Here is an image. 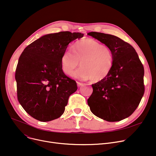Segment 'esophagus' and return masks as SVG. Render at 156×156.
Here are the masks:
<instances>
[{
  "label": "esophagus",
  "instance_id": "obj_1",
  "mask_svg": "<svg viewBox=\"0 0 156 156\" xmlns=\"http://www.w3.org/2000/svg\"><path fill=\"white\" fill-rule=\"evenodd\" d=\"M77 85L78 87H80L83 86L84 84L83 83H81V82H77Z\"/></svg>",
  "mask_w": 156,
  "mask_h": 156
}]
</instances>
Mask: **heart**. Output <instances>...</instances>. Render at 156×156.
<instances>
[{"instance_id":"heart-1","label":"heart","mask_w":156,"mask_h":156,"mask_svg":"<svg viewBox=\"0 0 156 156\" xmlns=\"http://www.w3.org/2000/svg\"><path fill=\"white\" fill-rule=\"evenodd\" d=\"M74 76L81 80L99 82L107 78L114 64V54L107 45L92 38L80 40L73 45V52L66 51L61 57L63 72L71 76L79 64Z\"/></svg>"}]
</instances>
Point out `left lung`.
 <instances>
[{
  "label": "left lung",
  "mask_w": 156,
  "mask_h": 156,
  "mask_svg": "<svg viewBox=\"0 0 156 156\" xmlns=\"http://www.w3.org/2000/svg\"><path fill=\"white\" fill-rule=\"evenodd\" d=\"M87 35L108 46L114 58L109 75L92 85L88 105L94 115L104 120L124 119L132 115L144 95L143 65L135 48L119 37L95 31Z\"/></svg>",
  "instance_id": "left-lung-1"
}]
</instances>
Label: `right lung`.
Segmentation results:
<instances>
[{"label":"right lung","mask_w":156,"mask_h":156,"mask_svg":"<svg viewBox=\"0 0 156 156\" xmlns=\"http://www.w3.org/2000/svg\"><path fill=\"white\" fill-rule=\"evenodd\" d=\"M84 34L61 31L44 35L28 45L16 70L20 104L34 118L43 122L61 117L76 81L64 73L61 57L69 43Z\"/></svg>","instance_id":"1"}]
</instances>
